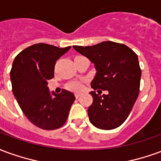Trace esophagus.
Instances as JSON below:
<instances>
[{
	"label": "esophagus",
	"mask_w": 161,
	"mask_h": 161,
	"mask_svg": "<svg viewBox=\"0 0 161 161\" xmlns=\"http://www.w3.org/2000/svg\"><path fill=\"white\" fill-rule=\"evenodd\" d=\"M80 96H81L80 93H75V97H76V98H78Z\"/></svg>",
	"instance_id": "1"
}]
</instances>
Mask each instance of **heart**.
<instances>
[{
  "mask_svg": "<svg viewBox=\"0 0 161 161\" xmlns=\"http://www.w3.org/2000/svg\"><path fill=\"white\" fill-rule=\"evenodd\" d=\"M69 89L71 90V91H79L82 90V84L78 81H75V82H72L69 84Z\"/></svg>",
  "mask_w": 161,
  "mask_h": 161,
  "instance_id": "obj_1",
  "label": "heart"
}]
</instances>
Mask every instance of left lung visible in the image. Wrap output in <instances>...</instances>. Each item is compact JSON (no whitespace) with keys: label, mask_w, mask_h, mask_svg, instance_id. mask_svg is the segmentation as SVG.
I'll return each instance as SVG.
<instances>
[{"label":"left lung","mask_w":161,"mask_h":161,"mask_svg":"<svg viewBox=\"0 0 161 161\" xmlns=\"http://www.w3.org/2000/svg\"><path fill=\"white\" fill-rule=\"evenodd\" d=\"M73 48L94 64L97 73L91 84L92 89L108 91L103 96L99 91L98 94L90 93L93 97L88 108L90 121L100 129L118 128L128 118L140 91L142 70L136 53L113 41Z\"/></svg>","instance_id":"left-lung-1"}]
</instances>
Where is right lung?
<instances>
[{"label":"right lung","instance_id":"right-lung-1","mask_svg":"<svg viewBox=\"0 0 161 161\" xmlns=\"http://www.w3.org/2000/svg\"><path fill=\"white\" fill-rule=\"evenodd\" d=\"M70 49L35 44L20 52L13 62L10 79L14 96L26 118L42 129L62 127L75 101L70 91L51 94L47 87V81L54 77L56 61Z\"/></svg>","mask_w":161,"mask_h":161}]
</instances>
